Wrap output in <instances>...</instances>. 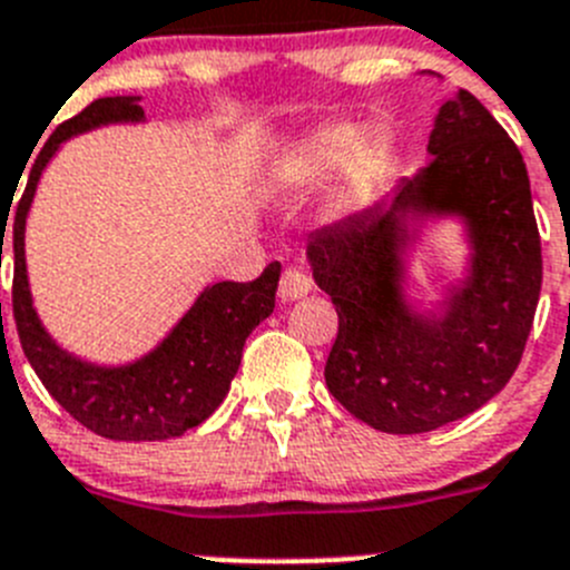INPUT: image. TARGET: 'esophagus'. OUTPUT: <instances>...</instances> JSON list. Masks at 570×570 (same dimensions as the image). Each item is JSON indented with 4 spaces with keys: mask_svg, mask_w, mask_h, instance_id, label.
<instances>
[{
    "mask_svg": "<svg viewBox=\"0 0 570 570\" xmlns=\"http://www.w3.org/2000/svg\"><path fill=\"white\" fill-rule=\"evenodd\" d=\"M309 289H312V281L306 278L304 269H297V266L284 269V275H281V284H278L281 301H297V297L309 295Z\"/></svg>",
    "mask_w": 570,
    "mask_h": 570,
    "instance_id": "obj_1",
    "label": "esophagus"
}]
</instances>
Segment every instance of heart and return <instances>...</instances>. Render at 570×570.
I'll list each match as a JSON object with an SVG mask.
<instances>
[{
	"label": "heart",
	"mask_w": 570,
	"mask_h": 570,
	"mask_svg": "<svg viewBox=\"0 0 570 570\" xmlns=\"http://www.w3.org/2000/svg\"><path fill=\"white\" fill-rule=\"evenodd\" d=\"M386 161L389 141L381 132L363 136L357 125L337 121L297 141L275 167V184L292 193L315 189L346 167V189L357 193L386 167Z\"/></svg>",
	"instance_id": "1"
}]
</instances>
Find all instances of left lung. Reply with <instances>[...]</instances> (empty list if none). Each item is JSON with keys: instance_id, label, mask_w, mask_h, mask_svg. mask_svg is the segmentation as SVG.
Returning a JSON list of instances; mask_svg holds the SVG:
<instances>
[{"instance_id": "left-lung-1", "label": "left lung", "mask_w": 570, "mask_h": 570, "mask_svg": "<svg viewBox=\"0 0 570 570\" xmlns=\"http://www.w3.org/2000/svg\"><path fill=\"white\" fill-rule=\"evenodd\" d=\"M432 161L383 204L312 235L315 284L337 309L326 386L386 434H423L489 403L520 366L542 286V247L525 161L469 90L438 112ZM460 214L472 273L443 316L407 309L399 253L407 218Z\"/></svg>"}]
</instances>
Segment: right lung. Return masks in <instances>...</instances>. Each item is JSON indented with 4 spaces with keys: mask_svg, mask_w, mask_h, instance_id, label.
<instances>
[{
    "mask_svg": "<svg viewBox=\"0 0 570 570\" xmlns=\"http://www.w3.org/2000/svg\"><path fill=\"white\" fill-rule=\"evenodd\" d=\"M145 110L136 96L96 99L50 132L36 156L30 178L13 213V321L24 357L39 381L73 420L107 440H170L202 425L227 397L240 366L249 332L275 309L281 264H269L249 284L222 281L202 292L193 309L176 323L150 355L130 366H94L56 346L39 323L30 301L24 269V218L33 202L39 176L65 138L79 136L112 121H141ZM4 215L8 207H4ZM8 218L2 222V244ZM4 332V326H2Z\"/></svg>",
    "mask_w": 570,
    "mask_h": 570,
    "instance_id": "right-lung-1",
    "label": "right lung"
}]
</instances>
